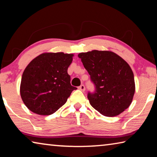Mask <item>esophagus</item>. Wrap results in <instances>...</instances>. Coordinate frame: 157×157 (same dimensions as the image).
<instances>
[{
	"label": "esophagus",
	"mask_w": 157,
	"mask_h": 157,
	"mask_svg": "<svg viewBox=\"0 0 157 157\" xmlns=\"http://www.w3.org/2000/svg\"><path fill=\"white\" fill-rule=\"evenodd\" d=\"M78 88H79V90H81L82 91H85V86H84V84L80 85V86H79L78 87Z\"/></svg>",
	"instance_id": "34e87169"
}]
</instances>
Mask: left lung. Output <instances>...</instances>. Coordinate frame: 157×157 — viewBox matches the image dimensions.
Segmentation results:
<instances>
[{
	"instance_id": "1",
	"label": "left lung",
	"mask_w": 157,
	"mask_h": 157,
	"mask_svg": "<svg viewBox=\"0 0 157 157\" xmlns=\"http://www.w3.org/2000/svg\"><path fill=\"white\" fill-rule=\"evenodd\" d=\"M95 86L88 99L95 110L113 117L129 107L135 93L134 73L129 65L115 52L94 50L78 55Z\"/></svg>"
}]
</instances>
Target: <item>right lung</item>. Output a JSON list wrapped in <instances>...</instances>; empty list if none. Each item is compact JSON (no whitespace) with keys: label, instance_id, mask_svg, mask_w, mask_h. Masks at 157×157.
<instances>
[{"label":"right lung","instance_id":"right-lung-1","mask_svg":"<svg viewBox=\"0 0 157 157\" xmlns=\"http://www.w3.org/2000/svg\"><path fill=\"white\" fill-rule=\"evenodd\" d=\"M73 54L44 52L29 63L23 71L21 97L33 112L48 116L65 104L76 87L71 86L68 68Z\"/></svg>","mask_w":157,"mask_h":157}]
</instances>
